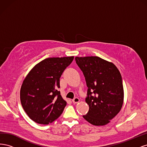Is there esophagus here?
<instances>
[{"label":"esophagus","instance_id":"esophagus-1","mask_svg":"<svg viewBox=\"0 0 147 147\" xmlns=\"http://www.w3.org/2000/svg\"><path fill=\"white\" fill-rule=\"evenodd\" d=\"M80 99L78 98V97H75L74 99H72V102L74 104H77L78 102H79Z\"/></svg>","mask_w":147,"mask_h":147}]
</instances>
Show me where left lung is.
<instances>
[{
  "mask_svg": "<svg viewBox=\"0 0 147 147\" xmlns=\"http://www.w3.org/2000/svg\"><path fill=\"white\" fill-rule=\"evenodd\" d=\"M88 87L89 111L83 117L95 126L108 124L119 112L124 90L121 74L113 63L97 56L76 57Z\"/></svg>",
  "mask_w": 147,
  "mask_h": 147,
  "instance_id": "obj_1",
  "label": "left lung"
}]
</instances>
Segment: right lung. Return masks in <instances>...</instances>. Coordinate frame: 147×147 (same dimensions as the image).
<instances>
[{
  "instance_id": "add662e5",
  "label": "right lung",
  "mask_w": 147,
  "mask_h": 147,
  "mask_svg": "<svg viewBox=\"0 0 147 147\" xmlns=\"http://www.w3.org/2000/svg\"><path fill=\"white\" fill-rule=\"evenodd\" d=\"M74 57H49L31 69L20 90L21 103L25 112L35 123L48 124L59 117L67 102L57 88L59 79Z\"/></svg>"
}]
</instances>
